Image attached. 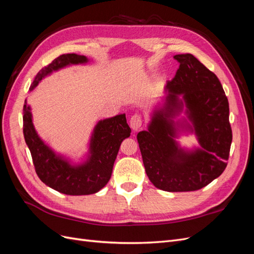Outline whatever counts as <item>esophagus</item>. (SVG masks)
<instances>
[{
    "label": "esophagus",
    "mask_w": 254,
    "mask_h": 254,
    "mask_svg": "<svg viewBox=\"0 0 254 254\" xmlns=\"http://www.w3.org/2000/svg\"><path fill=\"white\" fill-rule=\"evenodd\" d=\"M142 123L143 122H142L141 115L135 113L132 115L131 119H130V127L132 128L133 131H137V130H139L142 126Z\"/></svg>",
    "instance_id": "34e87169"
}]
</instances>
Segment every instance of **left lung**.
<instances>
[{"mask_svg":"<svg viewBox=\"0 0 254 254\" xmlns=\"http://www.w3.org/2000/svg\"><path fill=\"white\" fill-rule=\"evenodd\" d=\"M174 58L180 64L164 87L161 107L152 111L147 130L136 135L149 180L166 191H191L204 188L227 167L232 130L229 103L217 76L191 54ZM184 111L187 119H177ZM180 132L195 133L193 150L175 141Z\"/></svg>","mask_w":254,"mask_h":254,"instance_id":"obj_1","label":"left lung"}]
</instances>
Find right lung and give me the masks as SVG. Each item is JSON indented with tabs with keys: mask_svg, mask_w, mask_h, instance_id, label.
<instances>
[{
	"mask_svg": "<svg viewBox=\"0 0 254 254\" xmlns=\"http://www.w3.org/2000/svg\"><path fill=\"white\" fill-rule=\"evenodd\" d=\"M87 63L89 59L86 56L77 54L60 55L37 74L29 91H33L45 76L67 65ZM23 114V133L38 177L48 187L65 195H90L101 190L110 180L122 142L131 132L125 114L98 121L91 135L87 159L81 163L73 164L54 151L37 133L26 99Z\"/></svg>",
	"mask_w": 254,
	"mask_h": 254,
	"instance_id": "obj_1",
	"label": "right lung"
}]
</instances>
